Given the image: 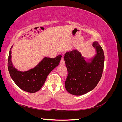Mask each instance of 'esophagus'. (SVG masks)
<instances>
[{
  "label": "esophagus",
  "mask_w": 122,
  "mask_h": 122,
  "mask_svg": "<svg viewBox=\"0 0 122 122\" xmlns=\"http://www.w3.org/2000/svg\"><path fill=\"white\" fill-rule=\"evenodd\" d=\"M65 61H64V58L62 57V58H61V61H60V64L62 65H65Z\"/></svg>",
  "instance_id": "1"
}]
</instances>
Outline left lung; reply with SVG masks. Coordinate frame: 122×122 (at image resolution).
<instances>
[{
	"label": "left lung",
	"mask_w": 122,
	"mask_h": 122,
	"mask_svg": "<svg viewBox=\"0 0 122 122\" xmlns=\"http://www.w3.org/2000/svg\"><path fill=\"white\" fill-rule=\"evenodd\" d=\"M97 54L92 60L86 62L81 54L74 50L65 54L64 60L68 70V76L65 86L69 93L82 95L93 90L100 80L104 68V54L98 42H94Z\"/></svg>",
	"instance_id": "obj_1"
}]
</instances>
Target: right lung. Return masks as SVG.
<instances>
[{
	"mask_svg": "<svg viewBox=\"0 0 122 122\" xmlns=\"http://www.w3.org/2000/svg\"><path fill=\"white\" fill-rule=\"evenodd\" d=\"M11 49L8 57V70L11 78L17 86L30 93L39 91L45 83L49 74L58 65L61 55L54 58L45 57L34 69L20 72L15 68L11 61Z\"/></svg>",
	"mask_w": 122,
	"mask_h": 122,
	"instance_id": "right-lung-1",
	"label": "right lung"
}]
</instances>
